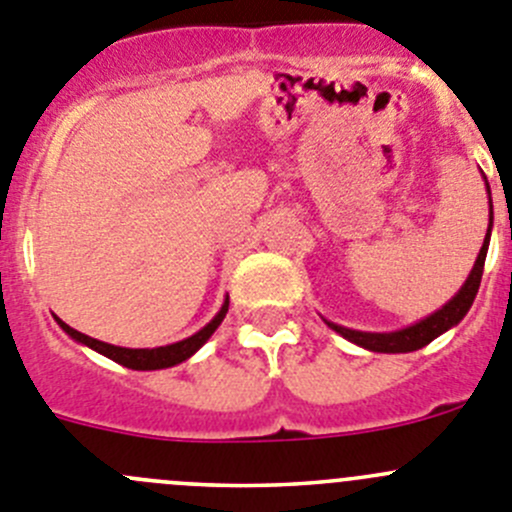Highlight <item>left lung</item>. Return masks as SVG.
Instances as JSON below:
<instances>
[{"mask_svg": "<svg viewBox=\"0 0 512 512\" xmlns=\"http://www.w3.org/2000/svg\"><path fill=\"white\" fill-rule=\"evenodd\" d=\"M487 186V179H485ZM487 197H490V186H487ZM490 229H493V199H490V224H487V234L485 242H482L480 252H477V260L472 265L470 275H467L465 285L455 293V298L447 300L439 310H434L432 315L422 318V321L412 323L407 328H399V331H389V333H369V331H353V328L338 326V323L323 321L328 323V328L343 336L346 341L356 343V346L366 348V351L374 353H409V351H419L427 343H432L434 338L447 333L450 328H455L457 323L462 321L467 315V310L472 308V300H475L477 290H480V280H482V267H485V257H487V247H490Z\"/></svg>", "mask_w": 512, "mask_h": 512, "instance_id": "8db88e82", "label": "left lung"}]
</instances>
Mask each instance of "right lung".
<instances>
[{
    "label": "right lung",
    "instance_id": "right-lung-1",
    "mask_svg": "<svg viewBox=\"0 0 512 512\" xmlns=\"http://www.w3.org/2000/svg\"><path fill=\"white\" fill-rule=\"evenodd\" d=\"M227 308H229V298H224L222 308H219V313L214 315L212 321L207 323V326L202 328V331H197L194 336L184 338V341H176V343H169V346H159V348H123V346H113V343H103L98 341V338H90L85 336V333L75 331V328H70L68 323L60 321L55 315L57 326L62 328V331L68 333L73 341L83 343V346L93 348V351L103 353L105 358H111V361H116V364L126 366V369H133V371H156V369H171V366L181 364V361H186V358H191L194 353L199 351V348L204 346V343L212 338V333L217 331L219 323L224 321V315H227Z\"/></svg>",
    "mask_w": 512,
    "mask_h": 512
}]
</instances>
